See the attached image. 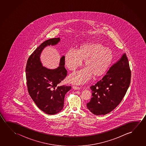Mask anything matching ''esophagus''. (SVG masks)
Instances as JSON below:
<instances>
[{"instance_id": "34e87169", "label": "esophagus", "mask_w": 146, "mask_h": 146, "mask_svg": "<svg viewBox=\"0 0 146 146\" xmlns=\"http://www.w3.org/2000/svg\"><path fill=\"white\" fill-rule=\"evenodd\" d=\"M72 88H73L74 89V90H80V88H79L78 86H73Z\"/></svg>"}]
</instances>
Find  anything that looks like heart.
Listing matches in <instances>:
<instances>
[{
    "mask_svg": "<svg viewBox=\"0 0 146 146\" xmlns=\"http://www.w3.org/2000/svg\"><path fill=\"white\" fill-rule=\"evenodd\" d=\"M112 50L101 43L91 42L82 44L77 51L70 50L65 54V64L70 71L74 72L84 61L86 69L72 74L69 77L70 82L80 84L88 80L100 78L106 73L112 63Z\"/></svg>",
    "mask_w": 146,
    "mask_h": 146,
    "instance_id": "1",
    "label": "heart"
}]
</instances>
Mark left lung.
Instances as JSON below:
<instances>
[{
	"label": "left lung",
	"mask_w": 146,
	"mask_h": 146,
	"mask_svg": "<svg viewBox=\"0 0 146 146\" xmlns=\"http://www.w3.org/2000/svg\"><path fill=\"white\" fill-rule=\"evenodd\" d=\"M131 70L126 54L112 66L102 79L90 87L92 98L86 106L94 115H105L121 103L131 81Z\"/></svg>",
	"instance_id": "1"
}]
</instances>
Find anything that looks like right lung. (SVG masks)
Wrapping results in <instances>:
<instances>
[{
    "label": "right lung",
    "instance_id": "add662e5",
    "mask_svg": "<svg viewBox=\"0 0 146 146\" xmlns=\"http://www.w3.org/2000/svg\"><path fill=\"white\" fill-rule=\"evenodd\" d=\"M60 41V38H50L42 43L29 56L25 68L29 94L37 106L48 115L62 110L65 95L71 89V86H58L67 75L65 56L61 58L60 66L55 69L43 67L40 59L46 46L56 45Z\"/></svg>",
    "mask_w": 146,
    "mask_h": 146
}]
</instances>
